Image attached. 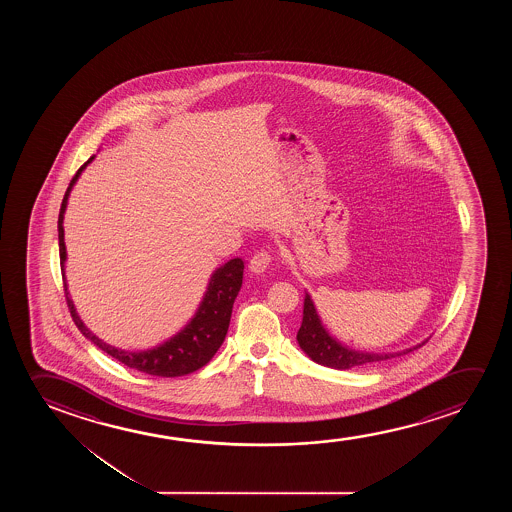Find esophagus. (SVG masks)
<instances>
[{
  "label": "esophagus",
  "instance_id": "1",
  "mask_svg": "<svg viewBox=\"0 0 512 512\" xmlns=\"http://www.w3.org/2000/svg\"><path fill=\"white\" fill-rule=\"evenodd\" d=\"M271 262H273L271 252L260 250V252L255 253L252 260H250V269H252L253 273H264Z\"/></svg>",
  "mask_w": 512,
  "mask_h": 512
}]
</instances>
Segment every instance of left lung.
<instances>
[{"mask_svg":"<svg viewBox=\"0 0 512 512\" xmlns=\"http://www.w3.org/2000/svg\"><path fill=\"white\" fill-rule=\"evenodd\" d=\"M297 341L313 362L325 367H334V369H351V367H362V365L379 364L414 350L413 348L402 353L376 355V353H358V351L344 348L337 343L336 339L329 336L327 330L323 329L322 322L316 315L315 304L308 294L304 297V316H302L301 329L297 332Z\"/></svg>","mask_w":512,"mask_h":512,"instance_id":"left-lung-1","label":"left lung"}]
</instances>
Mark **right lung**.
Listing matches in <instances>:
<instances>
[{
    "label": "right lung",
    "instance_id": "obj_1",
    "mask_svg": "<svg viewBox=\"0 0 512 512\" xmlns=\"http://www.w3.org/2000/svg\"><path fill=\"white\" fill-rule=\"evenodd\" d=\"M92 159L94 157L85 162L84 166L78 169L75 176L71 178L70 187L64 194L61 211H59V220H57L59 259H61V271H63L64 295H66V304L70 309L73 322L87 339H91L92 343L98 346L99 350L105 351L110 357L119 360L131 369H136V371L145 372L150 376H159V378H178V376H185V374L201 369L203 365L210 362L218 348L224 343L225 334H227L229 322H231L232 304L236 301L239 288L243 283V269H245L243 260L232 259L224 266L218 267L217 271L211 276L208 292L204 295L203 302L197 309L196 316L192 318V322L182 332H178L175 337H171L169 341L161 344V346H157L154 350L133 353V351L117 350L110 344L103 343L78 318L77 311L73 308V302L68 297V288H66V281H64V260H66L63 229L64 210H66V203H68V196H70L73 183L77 182L82 169Z\"/></svg>",
    "mask_w": 512,
    "mask_h": 512
}]
</instances>
